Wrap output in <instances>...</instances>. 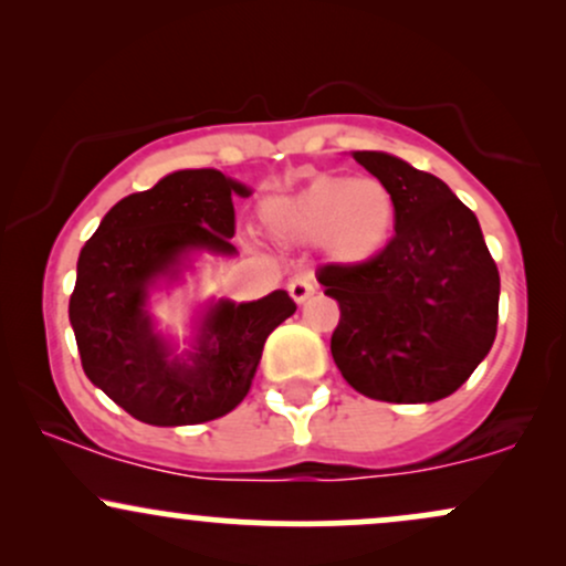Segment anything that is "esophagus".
I'll return each mask as SVG.
<instances>
[{
  "label": "esophagus",
  "mask_w": 566,
  "mask_h": 566,
  "mask_svg": "<svg viewBox=\"0 0 566 566\" xmlns=\"http://www.w3.org/2000/svg\"><path fill=\"white\" fill-rule=\"evenodd\" d=\"M314 290H316V284H314V279L311 276H295L290 282V295H292V301L295 303H305L308 301L311 295H314Z\"/></svg>",
  "instance_id": "esophagus-1"
}]
</instances>
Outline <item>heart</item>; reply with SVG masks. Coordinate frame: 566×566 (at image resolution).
<instances>
[{
    "mask_svg": "<svg viewBox=\"0 0 566 566\" xmlns=\"http://www.w3.org/2000/svg\"><path fill=\"white\" fill-rule=\"evenodd\" d=\"M265 231L279 242L324 247L340 263H365L388 244L396 205L378 178L316 175L261 207Z\"/></svg>",
    "mask_w": 566,
    "mask_h": 566,
    "instance_id": "obj_1",
    "label": "heart"
}]
</instances>
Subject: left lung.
Instances as JSON below:
<instances>
[{"label":"left lung","instance_id":"1","mask_svg":"<svg viewBox=\"0 0 566 566\" xmlns=\"http://www.w3.org/2000/svg\"><path fill=\"white\" fill-rule=\"evenodd\" d=\"M354 159L391 191L396 233L369 261L327 263L316 274L340 305L329 350L369 399L439 401L495 343L497 265L476 216L444 180L382 151Z\"/></svg>","mask_w":566,"mask_h":566}]
</instances>
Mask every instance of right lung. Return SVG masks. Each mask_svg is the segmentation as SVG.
Masks as SVG:
<instances>
[{
	"label": "right lung",
	"instance_id": "obj_1",
	"mask_svg": "<svg viewBox=\"0 0 566 566\" xmlns=\"http://www.w3.org/2000/svg\"><path fill=\"white\" fill-rule=\"evenodd\" d=\"M237 193L252 191L218 170H178L116 201L82 247L69 319L84 375L140 423L223 418L250 391L265 337L295 314V301L276 290L252 303H212L180 356L154 333L146 301L157 279L178 276L191 250L237 252Z\"/></svg>",
	"mask_w": 566,
	"mask_h": 566
}]
</instances>
